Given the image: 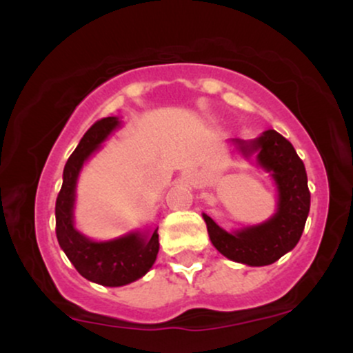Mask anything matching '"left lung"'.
Returning <instances> with one entry per match:
<instances>
[{
	"label": "left lung",
	"mask_w": 353,
	"mask_h": 353,
	"mask_svg": "<svg viewBox=\"0 0 353 353\" xmlns=\"http://www.w3.org/2000/svg\"><path fill=\"white\" fill-rule=\"evenodd\" d=\"M230 143L245 159L255 157V163L270 174L277 189L275 212L259 224L232 230L222 229L208 214H202L209 239L229 261L250 267L270 265L297 245L305 228L310 210L305 165L294 145L274 129L255 139L236 137Z\"/></svg>",
	"instance_id": "8db88e82"
}]
</instances>
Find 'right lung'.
<instances>
[{
    "label": "right lung",
    "mask_w": 353,
    "mask_h": 353,
    "mask_svg": "<svg viewBox=\"0 0 353 353\" xmlns=\"http://www.w3.org/2000/svg\"><path fill=\"white\" fill-rule=\"evenodd\" d=\"M117 116L104 117L88 129L63 171V185L56 199V237L76 270L88 281L106 287H123L144 277L159 252L157 225L136 229L123 236L94 241L76 228V188L84 164L121 128Z\"/></svg>",
    "instance_id": "1"
}]
</instances>
